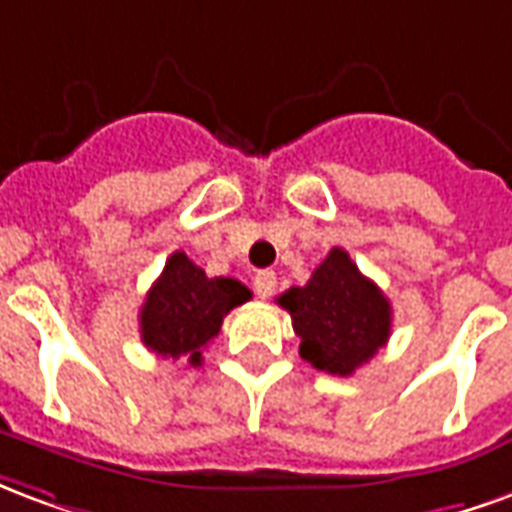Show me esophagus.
I'll list each match as a JSON object with an SVG mask.
<instances>
[{
	"instance_id": "1",
	"label": "esophagus",
	"mask_w": 512,
	"mask_h": 512,
	"mask_svg": "<svg viewBox=\"0 0 512 512\" xmlns=\"http://www.w3.org/2000/svg\"><path fill=\"white\" fill-rule=\"evenodd\" d=\"M277 288V274L274 271H257L255 274V293L260 299H268Z\"/></svg>"
}]
</instances>
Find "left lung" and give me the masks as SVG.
I'll use <instances>...</instances> for the list:
<instances>
[{"label":"left lung","mask_w":512,"mask_h":512,"mask_svg":"<svg viewBox=\"0 0 512 512\" xmlns=\"http://www.w3.org/2000/svg\"><path fill=\"white\" fill-rule=\"evenodd\" d=\"M279 304L301 337L299 354L332 376H351L384 348L392 332V307L376 282L334 246L304 288H290Z\"/></svg>","instance_id":"left-lung-1"}]
</instances>
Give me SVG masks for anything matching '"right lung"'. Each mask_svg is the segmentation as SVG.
Masks as SVG:
<instances>
[{
    "label": "right lung",
    "mask_w": 512,
    "mask_h": 512,
    "mask_svg": "<svg viewBox=\"0 0 512 512\" xmlns=\"http://www.w3.org/2000/svg\"><path fill=\"white\" fill-rule=\"evenodd\" d=\"M249 299L252 290L238 279L208 277L186 252H175L139 310L142 343L158 356L202 365V348L219 334L224 315Z\"/></svg>",
    "instance_id": "right-lung-1"
}]
</instances>
